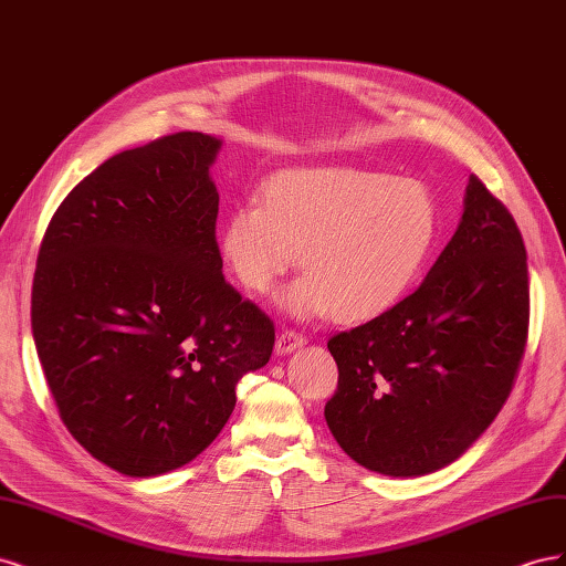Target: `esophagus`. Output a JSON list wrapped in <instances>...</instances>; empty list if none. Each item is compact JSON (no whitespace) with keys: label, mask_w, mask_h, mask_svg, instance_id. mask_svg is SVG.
Instances as JSON below:
<instances>
[{"label":"esophagus","mask_w":566,"mask_h":566,"mask_svg":"<svg viewBox=\"0 0 566 566\" xmlns=\"http://www.w3.org/2000/svg\"><path fill=\"white\" fill-rule=\"evenodd\" d=\"M306 342V337L304 335H300V333H295V331H283L279 337H276V354H290V352H295L297 347H302Z\"/></svg>","instance_id":"obj_1"}]
</instances>
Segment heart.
I'll list each match as a JSON object with an SVG mask.
<instances>
[{
    "instance_id": "obj_1",
    "label": "heart",
    "mask_w": 566,
    "mask_h": 566,
    "mask_svg": "<svg viewBox=\"0 0 566 566\" xmlns=\"http://www.w3.org/2000/svg\"><path fill=\"white\" fill-rule=\"evenodd\" d=\"M437 231V202L420 181L302 167L269 179L264 205L252 200L229 214L221 254L238 281L264 295L302 250L304 273L283 293V310L366 323L413 285Z\"/></svg>"
}]
</instances>
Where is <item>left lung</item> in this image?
I'll return each instance as SVG.
<instances>
[{"instance_id":"left-lung-1","label":"left lung","mask_w":566,"mask_h":566,"mask_svg":"<svg viewBox=\"0 0 566 566\" xmlns=\"http://www.w3.org/2000/svg\"><path fill=\"white\" fill-rule=\"evenodd\" d=\"M528 335L522 233L474 175L460 224L416 293L328 339L339 449L387 476L451 465L507 401Z\"/></svg>"}]
</instances>
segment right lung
<instances>
[{
	"label": "right lung",
	"instance_id": "1",
	"mask_svg": "<svg viewBox=\"0 0 566 566\" xmlns=\"http://www.w3.org/2000/svg\"><path fill=\"white\" fill-rule=\"evenodd\" d=\"M219 148L177 132L117 153L42 238L30 318L44 378L67 432L119 474L191 462L273 352V321L221 273Z\"/></svg>",
	"mask_w": 566,
	"mask_h": 566
}]
</instances>
